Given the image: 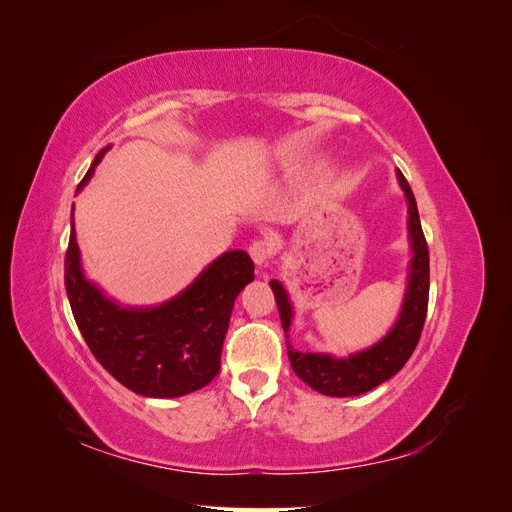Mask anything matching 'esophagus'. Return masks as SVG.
Returning a JSON list of instances; mask_svg holds the SVG:
<instances>
[{"label":"esophagus","instance_id":"34e87169","mask_svg":"<svg viewBox=\"0 0 512 512\" xmlns=\"http://www.w3.org/2000/svg\"><path fill=\"white\" fill-rule=\"evenodd\" d=\"M247 252H250V256H252L256 265H267V262L275 254V245H273V241H269L265 237H258L250 243V247H247Z\"/></svg>","mask_w":512,"mask_h":512}]
</instances>
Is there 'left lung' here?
Returning a JSON list of instances; mask_svg holds the SVG:
<instances>
[{"label": "left lung", "mask_w": 512, "mask_h": 512, "mask_svg": "<svg viewBox=\"0 0 512 512\" xmlns=\"http://www.w3.org/2000/svg\"><path fill=\"white\" fill-rule=\"evenodd\" d=\"M397 179L401 190L406 192L408 198V226L412 237V273L406 290V301L401 307V316L397 320L391 333L386 335L380 344L369 348L365 352L352 354L348 359H333L327 354H312V352H297L288 342V359L303 382L312 386L314 391L331 397H352L361 395L378 384L393 378L397 371L406 365L412 356L418 339L423 333V324L427 318V305H429V250L427 241L418 220L416 200L410 190V183L406 177L397 170ZM271 290L275 294L277 309H280L282 327L288 331L292 309L288 303V294L280 282H271Z\"/></svg>", "instance_id": "obj_1"}]
</instances>
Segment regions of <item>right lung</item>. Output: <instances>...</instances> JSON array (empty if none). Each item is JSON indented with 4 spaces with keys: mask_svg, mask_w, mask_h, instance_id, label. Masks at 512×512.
Instances as JSON below:
<instances>
[{
    "mask_svg": "<svg viewBox=\"0 0 512 512\" xmlns=\"http://www.w3.org/2000/svg\"><path fill=\"white\" fill-rule=\"evenodd\" d=\"M102 156L104 149L81 185ZM64 267L72 316L91 354L117 382L145 397L188 395L218 376L232 305L254 280L252 258L232 250L173 301L153 309L119 307L83 277L74 226Z\"/></svg>",
    "mask_w": 512,
    "mask_h": 512,
    "instance_id": "right-lung-1",
    "label": "right lung"
}]
</instances>
